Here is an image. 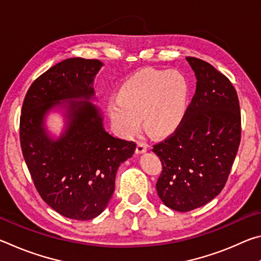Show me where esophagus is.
I'll use <instances>...</instances> for the list:
<instances>
[{"label":"esophagus","instance_id":"1","mask_svg":"<svg viewBox=\"0 0 261 261\" xmlns=\"http://www.w3.org/2000/svg\"><path fill=\"white\" fill-rule=\"evenodd\" d=\"M147 148H148L147 144L143 143V141H138V143H137V147H136V153L137 154H141V153L146 152Z\"/></svg>","mask_w":261,"mask_h":261}]
</instances>
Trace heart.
I'll list each match as a JSON object with an SVG mask.
<instances>
[{"label":"heart","mask_w":261,"mask_h":261,"mask_svg":"<svg viewBox=\"0 0 261 261\" xmlns=\"http://www.w3.org/2000/svg\"><path fill=\"white\" fill-rule=\"evenodd\" d=\"M190 85L177 70L141 69L126 78L117 98L107 103L114 129L124 138L138 134L144 125L151 134L166 136L182 123L189 107Z\"/></svg>","instance_id":"1"}]
</instances>
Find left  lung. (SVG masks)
I'll list each match as a JSON object with an SVG mask.
<instances>
[{"label": "left lung", "instance_id": "8db88e82", "mask_svg": "<svg viewBox=\"0 0 261 261\" xmlns=\"http://www.w3.org/2000/svg\"><path fill=\"white\" fill-rule=\"evenodd\" d=\"M197 78L196 93L182 123L153 145L162 171L156 182L163 204L189 212L222 191L241 143V110L231 82L213 65L187 57Z\"/></svg>", "mask_w": 261, "mask_h": 261}]
</instances>
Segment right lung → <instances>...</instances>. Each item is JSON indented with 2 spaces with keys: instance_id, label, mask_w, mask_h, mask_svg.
Here are the masks:
<instances>
[{
  "instance_id": "add662e5",
  "label": "right lung",
  "mask_w": 261,
  "mask_h": 261,
  "mask_svg": "<svg viewBox=\"0 0 261 261\" xmlns=\"http://www.w3.org/2000/svg\"><path fill=\"white\" fill-rule=\"evenodd\" d=\"M102 63L73 57L60 62L30 86L21 107L19 138L34 187L43 201L65 218L87 221L102 213L115 190L122 162L132 156L134 141L106 132L99 108L90 102ZM68 101L67 129L57 141L46 136L44 115ZM63 103V102H62Z\"/></svg>"
}]
</instances>
